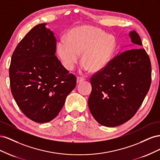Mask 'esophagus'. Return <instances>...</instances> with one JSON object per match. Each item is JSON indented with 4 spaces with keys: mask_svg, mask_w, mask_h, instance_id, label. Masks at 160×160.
<instances>
[{
    "mask_svg": "<svg viewBox=\"0 0 160 160\" xmlns=\"http://www.w3.org/2000/svg\"><path fill=\"white\" fill-rule=\"evenodd\" d=\"M83 81H85V79L83 78V77H79L77 78V83H81V82H83Z\"/></svg>",
    "mask_w": 160,
    "mask_h": 160,
    "instance_id": "obj_1",
    "label": "esophagus"
}]
</instances>
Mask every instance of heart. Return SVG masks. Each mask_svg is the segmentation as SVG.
Here are the masks:
<instances>
[{"label":"heart","mask_w":160,"mask_h":160,"mask_svg":"<svg viewBox=\"0 0 160 160\" xmlns=\"http://www.w3.org/2000/svg\"><path fill=\"white\" fill-rule=\"evenodd\" d=\"M115 37L99 28L81 26L71 30L66 41L57 45V53L64 66L69 71L74 69L81 55L82 69L96 72L104 69L112 57L115 49Z\"/></svg>","instance_id":"heart-1"}]
</instances>
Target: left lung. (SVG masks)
<instances>
[{
	"label": "left lung",
	"instance_id": "obj_1",
	"mask_svg": "<svg viewBox=\"0 0 160 160\" xmlns=\"http://www.w3.org/2000/svg\"><path fill=\"white\" fill-rule=\"evenodd\" d=\"M129 37L135 49L119 53L90 78V112L97 122L106 127L118 126L133 118L151 85L149 57L141 48L138 34L133 31Z\"/></svg>",
	"mask_w": 160,
	"mask_h": 160
}]
</instances>
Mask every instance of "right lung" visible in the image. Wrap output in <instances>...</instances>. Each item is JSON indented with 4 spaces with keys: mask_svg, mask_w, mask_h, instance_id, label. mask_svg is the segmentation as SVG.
Listing matches in <instances>:
<instances>
[{
    "mask_svg": "<svg viewBox=\"0 0 160 160\" xmlns=\"http://www.w3.org/2000/svg\"><path fill=\"white\" fill-rule=\"evenodd\" d=\"M45 25L34 27L20 41L9 67L14 100L22 112L37 123L57 117L77 82L56 57V38Z\"/></svg>",
    "mask_w": 160,
    "mask_h": 160,
    "instance_id": "1",
    "label": "right lung"
}]
</instances>
